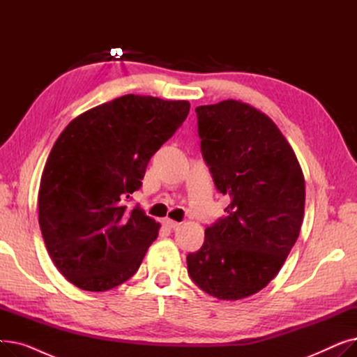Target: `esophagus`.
<instances>
[{
    "label": "esophagus",
    "instance_id": "esophagus-1",
    "mask_svg": "<svg viewBox=\"0 0 357 357\" xmlns=\"http://www.w3.org/2000/svg\"><path fill=\"white\" fill-rule=\"evenodd\" d=\"M163 226L172 230V229H176V227L179 226V222H178V221H174V220H169V218H166V220H163Z\"/></svg>",
    "mask_w": 357,
    "mask_h": 357
}]
</instances>
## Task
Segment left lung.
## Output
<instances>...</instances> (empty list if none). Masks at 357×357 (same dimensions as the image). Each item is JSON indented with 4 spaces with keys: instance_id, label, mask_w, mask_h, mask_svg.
<instances>
[{
    "instance_id": "left-lung-1",
    "label": "left lung",
    "mask_w": 357,
    "mask_h": 357,
    "mask_svg": "<svg viewBox=\"0 0 357 357\" xmlns=\"http://www.w3.org/2000/svg\"><path fill=\"white\" fill-rule=\"evenodd\" d=\"M195 112L204 162L230 204L186 264L204 292L234 301L264 289L282 268L301 230L304 175L264 112L236 100Z\"/></svg>"
}]
</instances>
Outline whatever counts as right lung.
I'll return each mask as SVG.
<instances>
[{"label":"right lung","mask_w":357,"mask_h":357,"mask_svg":"<svg viewBox=\"0 0 357 357\" xmlns=\"http://www.w3.org/2000/svg\"><path fill=\"white\" fill-rule=\"evenodd\" d=\"M190 108L188 101L128 93L72 120L53 144L40 179L39 224L54 266L75 287L108 291L140 268L159 222L126 202Z\"/></svg>","instance_id":"add662e5"}]
</instances>
